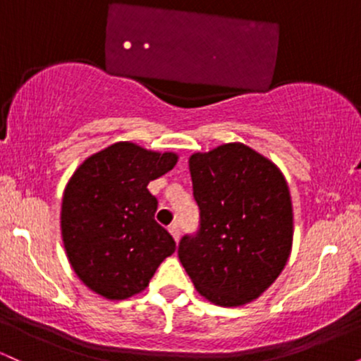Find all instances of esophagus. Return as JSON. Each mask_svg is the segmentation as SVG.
Wrapping results in <instances>:
<instances>
[{"mask_svg":"<svg viewBox=\"0 0 361 361\" xmlns=\"http://www.w3.org/2000/svg\"><path fill=\"white\" fill-rule=\"evenodd\" d=\"M168 229H169V233H171L173 238H175V241H178V239H180V226H178V224L175 222V224H171Z\"/></svg>","mask_w":361,"mask_h":361,"instance_id":"esophagus-1","label":"esophagus"}]
</instances>
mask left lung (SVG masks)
<instances>
[{"mask_svg":"<svg viewBox=\"0 0 361 361\" xmlns=\"http://www.w3.org/2000/svg\"><path fill=\"white\" fill-rule=\"evenodd\" d=\"M198 229L178 244L195 288L224 307L263 293L287 263L293 215L280 169L244 144L190 157Z\"/></svg>","mask_w":361,"mask_h":361,"instance_id":"8db88e82","label":"left lung"}]
</instances>
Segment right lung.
I'll list each match as a JSON object with an SVG mask.
<instances>
[{
    "mask_svg": "<svg viewBox=\"0 0 361 361\" xmlns=\"http://www.w3.org/2000/svg\"><path fill=\"white\" fill-rule=\"evenodd\" d=\"M176 159L117 142L74 171L62 198V241L73 270L93 292L111 300L132 297L175 252V239L156 222L157 198L147 185Z\"/></svg>",
    "mask_w": 361,
    "mask_h": 361,
    "instance_id": "obj_1",
    "label": "right lung"
}]
</instances>
